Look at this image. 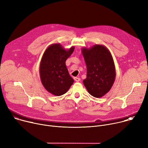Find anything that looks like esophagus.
Listing matches in <instances>:
<instances>
[{
  "instance_id": "1",
  "label": "esophagus",
  "mask_w": 148,
  "mask_h": 148,
  "mask_svg": "<svg viewBox=\"0 0 148 148\" xmlns=\"http://www.w3.org/2000/svg\"><path fill=\"white\" fill-rule=\"evenodd\" d=\"M74 79L75 80L76 82H78L80 81V78H78V77H74Z\"/></svg>"
}]
</instances>
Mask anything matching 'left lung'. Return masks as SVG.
<instances>
[{
	"label": "left lung",
	"mask_w": 148,
	"mask_h": 148,
	"mask_svg": "<svg viewBox=\"0 0 148 148\" xmlns=\"http://www.w3.org/2000/svg\"><path fill=\"white\" fill-rule=\"evenodd\" d=\"M87 65V77L83 83L95 97L104 96L111 89L116 78L114 61L109 50L102 45L82 49Z\"/></svg>",
	"instance_id": "1"
}]
</instances>
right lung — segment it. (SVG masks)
<instances>
[{
    "instance_id": "obj_1",
    "label": "right lung",
    "mask_w": 148,
    "mask_h": 148,
    "mask_svg": "<svg viewBox=\"0 0 148 148\" xmlns=\"http://www.w3.org/2000/svg\"><path fill=\"white\" fill-rule=\"evenodd\" d=\"M74 50V47L65 49L58 43L49 45L44 53L39 65L40 78L45 88L53 95H63L74 83L65 65Z\"/></svg>"
}]
</instances>
